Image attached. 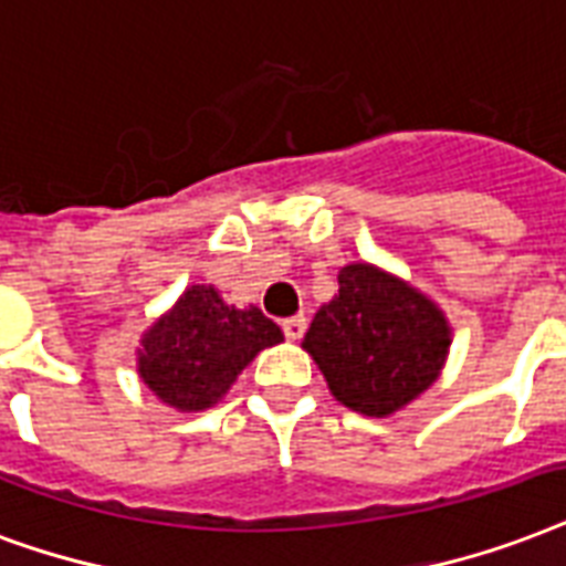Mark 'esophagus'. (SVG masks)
Listing matches in <instances>:
<instances>
[{"instance_id":"34e87169","label":"esophagus","mask_w":566,"mask_h":566,"mask_svg":"<svg viewBox=\"0 0 566 566\" xmlns=\"http://www.w3.org/2000/svg\"><path fill=\"white\" fill-rule=\"evenodd\" d=\"M305 326H308V321L302 314H293V317H284L282 321V329L287 335V340H300L305 335Z\"/></svg>"}]
</instances>
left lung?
Masks as SVG:
<instances>
[{
	"label": "left lung",
	"instance_id": "1",
	"mask_svg": "<svg viewBox=\"0 0 566 566\" xmlns=\"http://www.w3.org/2000/svg\"><path fill=\"white\" fill-rule=\"evenodd\" d=\"M302 338L332 398L388 418L421 398L446 368L451 323L427 293L377 264H347Z\"/></svg>",
	"mask_w": 566,
	"mask_h": 566
}]
</instances>
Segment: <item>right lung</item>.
<instances>
[{"mask_svg": "<svg viewBox=\"0 0 566 566\" xmlns=\"http://www.w3.org/2000/svg\"><path fill=\"white\" fill-rule=\"evenodd\" d=\"M282 340L258 305L234 308L213 284H192L145 329L136 370L166 407L201 412L226 398L258 353Z\"/></svg>", "mask_w": 566, "mask_h": 566, "instance_id": "right-lung-1", "label": "right lung"}]
</instances>
